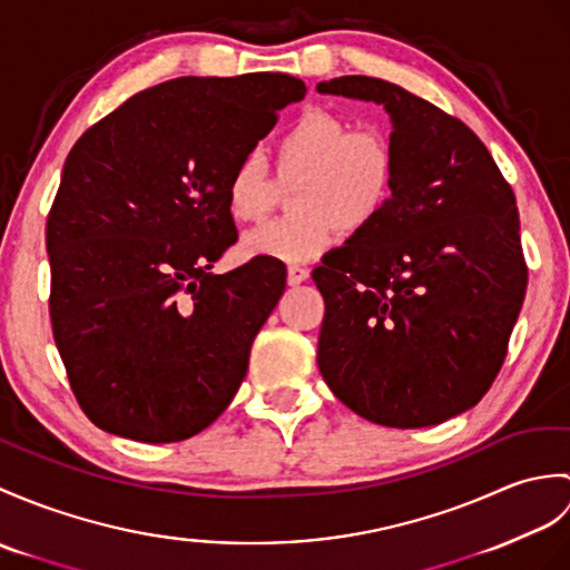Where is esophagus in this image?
Listing matches in <instances>:
<instances>
[{"instance_id":"1","label":"esophagus","mask_w":570,"mask_h":570,"mask_svg":"<svg viewBox=\"0 0 570 570\" xmlns=\"http://www.w3.org/2000/svg\"><path fill=\"white\" fill-rule=\"evenodd\" d=\"M308 269L306 267H298V264H291L288 267V284L291 286H298V284H303L308 279Z\"/></svg>"}]
</instances>
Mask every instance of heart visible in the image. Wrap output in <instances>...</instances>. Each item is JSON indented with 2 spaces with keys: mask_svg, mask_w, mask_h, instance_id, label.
I'll list each match as a JSON object with an SVG mask.
<instances>
[{
  "mask_svg": "<svg viewBox=\"0 0 570 570\" xmlns=\"http://www.w3.org/2000/svg\"><path fill=\"white\" fill-rule=\"evenodd\" d=\"M276 184L294 181L288 208L294 214L272 220L243 237L247 257L279 262L311 259L333 245L337 228L366 233L389 208L399 163L381 130L352 126L325 109L298 114L267 148ZM274 181L253 163H240L225 181V206L240 223L272 210Z\"/></svg>",
  "mask_w": 570,
  "mask_h": 570,
  "instance_id": "obj_1",
  "label": "heart"
}]
</instances>
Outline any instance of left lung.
I'll list each match as a JSON object with an SVG mask.
<instances>
[{"mask_svg": "<svg viewBox=\"0 0 570 570\" xmlns=\"http://www.w3.org/2000/svg\"><path fill=\"white\" fill-rule=\"evenodd\" d=\"M315 89L381 104L399 163L383 216L313 269L317 366L376 425H440L479 403L505 362L527 291L514 194L466 124L403 87L347 75Z\"/></svg>", "mask_w": 570, "mask_h": 570, "instance_id": "8db88e82", "label": "left lung"}]
</instances>
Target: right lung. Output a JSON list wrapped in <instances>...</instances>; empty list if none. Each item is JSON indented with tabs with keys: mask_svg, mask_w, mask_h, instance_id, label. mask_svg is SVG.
<instances>
[{
	"mask_svg": "<svg viewBox=\"0 0 570 570\" xmlns=\"http://www.w3.org/2000/svg\"><path fill=\"white\" fill-rule=\"evenodd\" d=\"M306 97L298 77H177L138 91L75 142L48 214L50 323L85 415L165 444L235 399L286 286L279 259L228 274L225 181Z\"/></svg>",
	"mask_w": 570,
	"mask_h": 570,
	"instance_id": "1",
	"label": "right lung"
}]
</instances>
